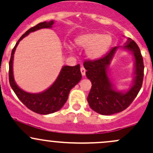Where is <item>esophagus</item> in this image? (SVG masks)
Wrapping results in <instances>:
<instances>
[{
	"mask_svg": "<svg viewBox=\"0 0 153 153\" xmlns=\"http://www.w3.org/2000/svg\"><path fill=\"white\" fill-rule=\"evenodd\" d=\"M81 74L82 75H85V74H86V69L84 68L83 67H81Z\"/></svg>",
	"mask_w": 153,
	"mask_h": 153,
	"instance_id": "obj_1",
	"label": "esophagus"
}]
</instances>
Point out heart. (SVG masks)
<instances>
[{
    "label": "heart",
    "mask_w": 153,
    "mask_h": 153,
    "mask_svg": "<svg viewBox=\"0 0 153 153\" xmlns=\"http://www.w3.org/2000/svg\"><path fill=\"white\" fill-rule=\"evenodd\" d=\"M75 43L78 47L86 49V56L89 59H97L108 51L112 38L110 35H103L99 32H88L77 36Z\"/></svg>",
    "instance_id": "1"
}]
</instances>
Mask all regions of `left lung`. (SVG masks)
Segmentation results:
<instances>
[{"label": "left lung", "mask_w": 153, "mask_h": 153, "mask_svg": "<svg viewBox=\"0 0 153 153\" xmlns=\"http://www.w3.org/2000/svg\"><path fill=\"white\" fill-rule=\"evenodd\" d=\"M124 48L132 51L135 57V74L133 86L125 93L113 89L108 76V67L118 47L112 48L105 56L96 60H86L83 63L86 77L91 82V88L87 97L91 109L102 115H111L126 109L140 91L144 78V62L140 49L131 38Z\"/></svg>", "instance_id": "left-lung-1"}]
</instances>
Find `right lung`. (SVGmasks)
Masks as SVG:
<instances>
[{
    "label": "right lung",
    "instance_id": "obj_1",
    "mask_svg": "<svg viewBox=\"0 0 153 153\" xmlns=\"http://www.w3.org/2000/svg\"><path fill=\"white\" fill-rule=\"evenodd\" d=\"M54 21L43 22L30 28L19 39L15 46L12 49L9 61V80L11 87L16 94L17 97L28 108L35 113L39 114H49L54 113L62 108L68 98L69 93L72 87L75 86L81 79V72L80 65L78 64L74 67L64 66L62 67L60 74L53 84L42 93L30 94L24 91L17 86L14 82L13 76V57L17 45L25 36L30 32L45 28H51Z\"/></svg>",
    "mask_w": 153,
    "mask_h": 153
}]
</instances>
